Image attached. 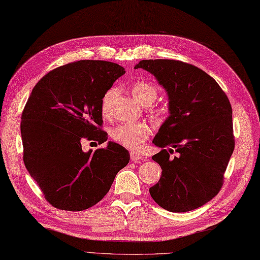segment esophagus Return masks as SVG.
I'll use <instances>...</instances> for the list:
<instances>
[{
  "mask_svg": "<svg viewBox=\"0 0 260 260\" xmlns=\"http://www.w3.org/2000/svg\"><path fill=\"white\" fill-rule=\"evenodd\" d=\"M130 159L132 162H136V163H139L141 160H142V156L141 154L139 153V152H136V151H131L130 152Z\"/></svg>",
  "mask_w": 260,
  "mask_h": 260,
  "instance_id": "esophagus-1",
  "label": "esophagus"
}]
</instances>
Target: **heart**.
Returning a JSON list of instances; mask_svg holds the SVG:
<instances>
[{"instance_id": "b5f03b06", "label": "heart", "mask_w": 260, "mask_h": 260, "mask_svg": "<svg viewBox=\"0 0 260 260\" xmlns=\"http://www.w3.org/2000/svg\"><path fill=\"white\" fill-rule=\"evenodd\" d=\"M131 93L141 105L152 104L157 96L156 88L147 81H136L131 86ZM116 94V89H109L103 98V113L109 111L111 100ZM152 134V125L145 121L121 123L113 126L110 137L116 143L130 150H139Z\"/></svg>"}]
</instances>
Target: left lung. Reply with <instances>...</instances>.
Returning a JSON list of instances; mask_svg holds the SVG:
<instances>
[{
    "mask_svg": "<svg viewBox=\"0 0 260 260\" xmlns=\"http://www.w3.org/2000/svg\"><path fill=\"white\" fill-rule=\"evenodd\" d=\"M166 89L170 116L153 143L162 148L152 160L162 175L150 194L164 210L183 213L210 202L223 185L235 148L232 106L210 75L187 62L143 59L136 65ZM175 150L178 156L170 158Z\"/></svg>",
    "mask_w": 260,
    "mask_h": 260,
    "instance_id": "1",
    "label": "left lung"
}]
</instances>
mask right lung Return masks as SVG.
I'll use <instances>...</instances> for the list:
<instances>
[{
    "label": "right lung",
    "mask_w": 260,
    "mask_h": 260,
    "mask_svg": "<svg viewBox=\"0 0 260 260\" xmlns=\"http://www.w3.org/2000/svg\"><path fill=\"white\" fill-rule=\"evenodd\" d=\"M124 69L105 60H78L46 74L31 90L22 112L23 160L48 203L78 212L109 192L117 173L129 163L123 147L84 152L81 141H107L103 98Z\"/></svg>",
    "instance_id": "obj_1"
}]
</instances>
